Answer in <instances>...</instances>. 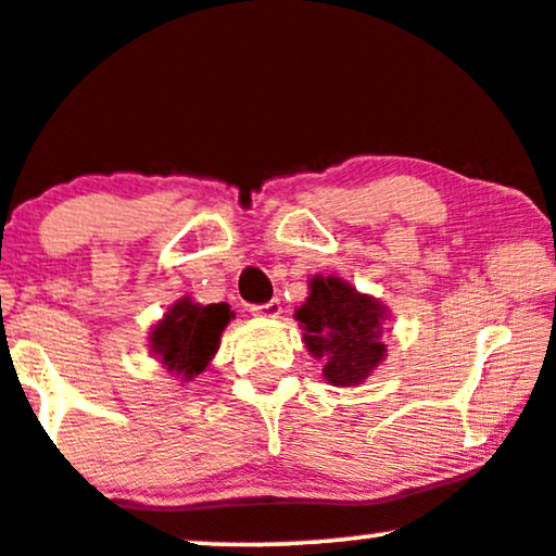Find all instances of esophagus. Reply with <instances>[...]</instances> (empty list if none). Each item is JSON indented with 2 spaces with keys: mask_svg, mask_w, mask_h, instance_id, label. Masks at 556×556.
Listing matches in <instances>:
<instances>
[{
  "mask_svg": "<svg viewBox=\"0 0 556 556\" xmlns=\"http://www.w3.org/2000/svg\"><path fill=\"white\" fill-rule=\"evenodd\" d=\"M250 312L255 314V317H278V314L283 312V306H280V299H273V301H267V304L252 306Z\"/></svg>",
  "mask_w": 556,
  "mask_h": 556,
  "instance_id": "34e87169",
  "label": "esophagus"
}]
</instances>
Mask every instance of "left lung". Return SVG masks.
<instances>
[{
	"instance_id": "8db88e82",
	"label": "left lung",
	"mask_w": 556,
	"mask_h": 556,
	"mask_svg": "<svg viewBox=\"0 0 556 556\" xmlns=\"http://www.w3.org/2000/svg\"><path fill=\"white\" fill-rule=\"evenodd\" d=\"M296 319L306 351L325 361L321 374L332 387H358L387 358L381 342L387 306L338 276L309 280V296L296 309Z\"/></svg>"
}]
</instances>
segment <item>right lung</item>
Masks as SVG:
<instances>
[{"instance_id": "add662e5", "label": "right lung", "mask_w": 556, "mask_h": 556, "mask_svg": "<svg viewBox=\"0 0 556 556\" xmlns=\"http://www.w3.org/2000/svg\"><path fill=\"white\" fill-rule=\"evenodd\" d=\"M235 312L229 304H195L188 296L175 301L149 334V348L167 371L182 376V381L195 379L214 361L222 342L224 327Z\"/></svg>"}]
</instances>
